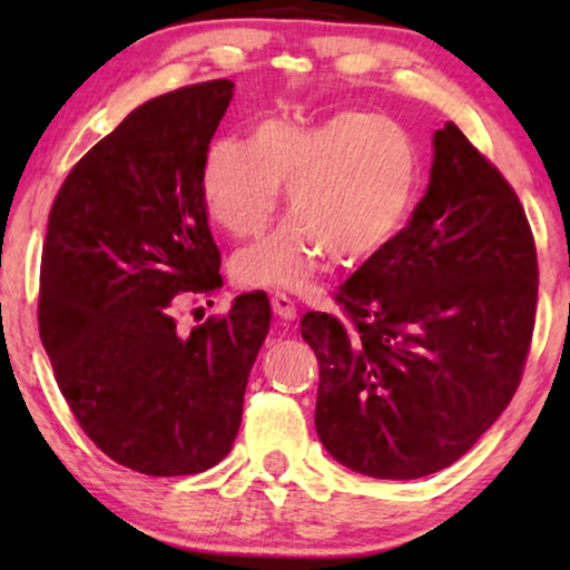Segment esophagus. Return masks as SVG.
<instances>
[{
  "label": "esophagus",
  "mask_w": 570,
  "mask_h": 570,
  "mask_svg": "<svg viewBox=\"0 0 570 570\" xmlns=\"http://www.w3.org/2000/svg\"><path fill=\"white\" fill-rule=\"evenodd\" d=\"M272 308L282 322H294L296 320V306L286 294H274L272 296Z\"/></svg>",
  "instance_id": "esophagus-1"
}]
</instances>
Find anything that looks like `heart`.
<instances>
[{
  "instance_id": "heart-1",
  "label": "heart",
  "mask_w": 570,
  "mask_h": 570,
  "mask_svg": "<svg viewBox=\"0 0 570 570\" xmlns=\"http://www.w3.org/2000/svg\"><path fill=\"white\" fill-rule=\"evenodd\" d=\"M282 186L294 218L234 256L240 286L306 288L330 256L346 268L377 262L417 210L420 148L384 115L344 110L320 125L268 118L254 140L210 142L200 166L206 214L236 238L272 224Z\"/></svg>"
}]
</instances>
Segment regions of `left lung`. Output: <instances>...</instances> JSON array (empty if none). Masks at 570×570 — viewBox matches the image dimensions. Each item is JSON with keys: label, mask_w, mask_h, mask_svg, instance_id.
Returning a JSON list of instances; mask_svg holds the SVG:
<instances>
[{"label": "left lung", "mask_w": 570, "mask_h": 570, "mask_svg": "<svg viewBox=\"0 0 570 570\" xmlns=\"http://www.w3.org/2000/svg\"><path fill=\"white\" fill-rule=\"evenodd\" d=\"M404 236L340 286L346 320L306 312L316 435L344 468L414 480L475 445L518 390L535 322L525 210L455 122Z\"/></svg>", "instance_id": "left-lung-1"}]
</instances>
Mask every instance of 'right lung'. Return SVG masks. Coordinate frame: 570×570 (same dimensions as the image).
<instances>
[{
    "instance_id": "right-lung-1",
    "label": "right lung",
    "mask_w": 570,
    "mask_h": 570,
    "mask_svg": "<svg viewBox=\"0 0 570 570\" xmlns=\"http://www.w3.org/2000/svg\"><path fill=\"white\" fill-rule=\"evenodd\" d=\"M210 80L142 102L57 193L42 248L40 336L62 397L120 465L170 478L218 465L266 340V294L180 332L183 298L224 286L200 166L234 98Z\"/></svg>"
}]
</instances>
